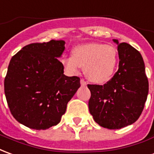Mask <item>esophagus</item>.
<instances>
[{
    "mask_svg": "<svg viewBox=\"0 0 154 154\" xmlns=\"http://www.w3.org/2000/svg\"><path fill=\"white\" fill-rule=\"evenodd\" d=\"M80 85H81V86H85L87 84H86V82L85 81V79H80Z\"/></svg>",
    "mask_w": 154,
    "mask_h": 154,
    "instance_id": "esophagus-1",
    "label": "esophagus"
}]
</instances>
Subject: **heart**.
I'll return each instance as SVG.
<instances>
[{
    "label": "heart",
    "instance_id": "heart-1",
    "mask_svg": "<svg viewBox=\"0 0 154 154\" xmlns=\"http://www.w3.org/2000/svg\"><path fill=\"white\" fill-rule=\"evenodd\" d=\"M61 63L69 73H76L84 67L86 78L94 83H104L114 75L118 63L116 49L100 43H88L75 46L70 57Z\"/></svg>",
    "mask_w": 154,
    "mask_h": 154
}]
</instances>
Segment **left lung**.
<instances>
[{"label":"left lung","instance_id":"left-lung-1","mask_svg":"<svg viewBox=\"0 0 154 154\" xmlns=\"http://www.w3.org/2000/svg\"><path fill=\"white\" fill-rule=\"evenodd\" d=\"M118 45L119 69L103 85H88L89 113L101 127L119 129L138 120L149 94V80L141 54L127 43Z\"/></svg>","mask_w":154,"mask_h":154}]
</instances>
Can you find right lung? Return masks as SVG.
Wrapping results in <instances>:
<instances>
[{"mask_svg":"<svg viewBox=\"0 0 154 154\" xmlns=\"http://www.w3.org/2000/svg\"><path fill=\"white\" fill-rule=\"evenodd\" d=\"M65 44L54 40L33 43L11 58L4 88L11 113L20 124L36 130L57 125L80 87V79L64 75L58 60Z\"/></svg>","mask_w":154,"mask_h":154,"instance_id":"add662e5","label":"right lung"}]
</instances>
